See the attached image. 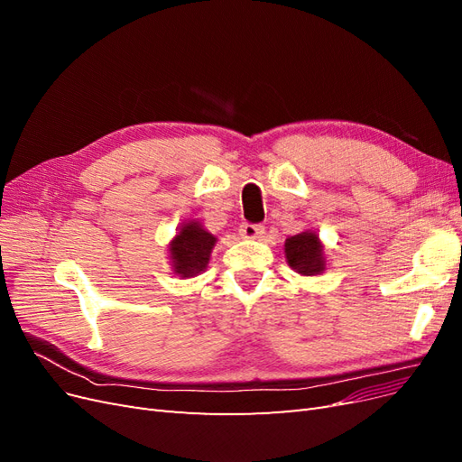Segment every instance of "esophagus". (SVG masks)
I'll list each match as a JSON object with an SVG mask.
<instances>
[{
  "mask_svg": "<svg viewBox=\"0 0 462 462\" xmlns=\"http://www.w3.org/2000/svg\"><path fill=\"white\" fill-rule=\"evenodd\" d=\"M263 231L265 229H263V226H260V223H248V221H245L239 229L243 239H260Z\"/></svg>",
  "mask_w": 462,
  "mask_h": 462,
  "instance_id": "1",
  "label": "esophagus"
}]
</instances>
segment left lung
<instances>
[{"label": "left lung", "instance_id": "left-lung-1", "mask_svg": "<svg viewBox=\"0 0 462 462\" xmlns=\"http://www.w3.org/2000/svg\"><path fill=\"white\" fill-rule=\"evenodd\" d=\"M285 256L289 265L302 275H314L326 270L324 250L314 233H300L285 241Z\"/></svg>", "mask_w": 462, "mask_h": 462}]
</instances>
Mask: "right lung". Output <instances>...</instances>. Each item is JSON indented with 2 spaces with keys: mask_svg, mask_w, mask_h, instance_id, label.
Segmentation results:
<instances>
[{
  "mask_svg": "<svg viewBox=\"0 0 462 462\" xmlns=\"http://www.w3.org/2000/svg\"><path fill=\"white\" fill-rule=\"evenodd\" d=\"M216 245V236L204 231L199 223H187L177 233L170 250L175 273L183 277H192L206 270L209 253Z\"/></svg>",
  "mask_w": 462,
  "mask_h": 462,
  "instance_id": "1",
  "label": "right lung"
}]
</instances>
